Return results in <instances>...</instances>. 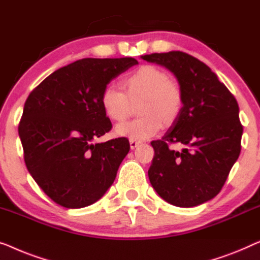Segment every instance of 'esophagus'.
Wrapping results in <instances>:
<instances>
[{"mask_svg": "<svg viewBox=\"0 0 260 260\" xmlns=\"http://www.w3.org/2000/svg\"><path fill=\"white\" fill-rule=\"evenodd\" d=\"M139 144H140V141L133 140V139H131V140H129V145H131V148H132V149H134Z\"/></svg>", "mask_w": 260, "mask_h": 260, "instance_id": "34e87169", "label": "esophagus"}]
</instances>
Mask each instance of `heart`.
Segmentation results:
<instances>
[{"label":"heart","instance_id":"obj_1","mask_svg":"<svg viewBox=\"0 0 260 260\" xmlns=\"http://www.w3.org/2000/svg\"><path fill=\"white\" fill-rule=\"evenodd\" d=\"M122 85L125 93L108 86L100 96L105 114L115 122L125 121L131 115V102L140 100L138 113L141 116L116 127L115 134L119 137L145 140L158 133L162 123L171 126L180 116L184 105L181 87L164 69L141 66L123 79Z\"/></svg>","mask_w":260,"mask_h":260}]
</instances>
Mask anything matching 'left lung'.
Returning <instances> with one entry per match:
<instances>
[{
  "label": "left lung",
  "instance_id": "obj_1",
  "mask_svg": "<svg viewBox=\"0 0 260 260\" xmlns=\"http://www.w3.org/2000/svg\"><path fill=\"white\" fill-rule=\"evenodd\" d=\"M142 60L161 64L177 76L184 105L166 134L151 142L154 148L149 181L174 206H198L221 191L238 159L243 125L238 102L215 73L182 52L154 53ZM182 143L180 152L169 147Z\"/></svg>",
  "mask_w": 260,
  "mask_h": 260
}]
</instances>
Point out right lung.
I'll return each mask as SVG.
<instances>
[{
  "mask_svg": "<svg viewBox=\"0 0 260 260\" xmlns=\"http://www.w3.org/2000/svg\"><path fill=\"white\" fill-rule=\"evenodd\" d=\"M134 64L133 57L81 58L47 76L25 100L19 125L24 162L54 203L89 206L114 182L129 141L116 138L93 144L112 129L100 96Z\"/></svg>",
  "mask_w": 260,
  "mask_h": 260,
  "instance_id": "right-lung-1",
  "label": "right lung"
}]
</instances>
